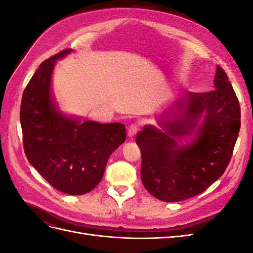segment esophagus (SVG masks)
Masks as SVG:
<instances>
[{"label": "esophagus", "mask_w": 253, "mask_h": 253, "mask_svg": "<svg viewBox=\"0 0 253 253\" xmlns=\"http://www.w3.org/2000/svg\"><path fill=\"white\" fill-rule=\"evenodd\" d=\"M137 132H138V126H137V125L133 124V125H131V126H128V128H127V135H128L129 138H133V137L136 135Z\"/></svg>", "instance_id": "34e87169"}]
</instances>
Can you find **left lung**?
<instances>
[{
	"label": "left lung",
	"mask_w": 253,
	"mask_h": 253,
	"mask_svg": "<svg viewBox=\"0 0 253 253\" xmlns=\"http://www.w3.org/2000/svg\"><path fill=\"white\" fill-rule=\"evenodd\" d=\"M214 86L206 93L187 91L174 109L160 117L166 132L145 126L136 136L142 183L160 201L180 202L203 193L230 163L241 127V106L219 65ZM201 117L203 124L197 126ZM169 118L174 119L168 122ZM192 132L197 138L187 147H178L175 137Z\"/></svg>",
	"instance_id": "8db88e82"
}]
</instances>
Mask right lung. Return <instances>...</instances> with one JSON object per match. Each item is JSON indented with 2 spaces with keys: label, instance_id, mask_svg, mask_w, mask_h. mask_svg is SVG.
<instances>
[{
  "label": "right lung",
  "instance_id": "obj_1",
  "mask_svg": "<svg viewBox=\"0 0 253 253\" xmlns=\"http://www.w3.org/2000/svg\"><path fill=\"white\" fill-rule=\"evenodd\" d=\"M71 50L40 64L23 93L20 120L28 162L51 187L82 195L100 182L110 155L126 141V132L119 122H80L56 110L50 98L52 68Z\"/></svg>",
  "mask_w": 253,
  "mask_h": 253
}]
</instances>
